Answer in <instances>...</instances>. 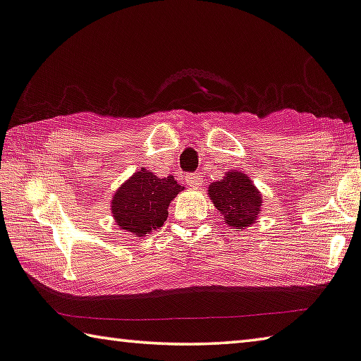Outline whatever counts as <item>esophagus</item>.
I'll list each match as a JSON object with an SVG mask.
<instances>
[{
  "label": "esophagus",
  "instance_id": "esophagus-1",
  "mask_svg": "<svg viewBox=\"0 0 361 361\" xmlns=\"http://www.w3.org/2000/svg\"><path fill=\"white\" fill-rule=\"evenodd\" d=\"M186 180H188V183H189V186H194V188H197V186L200 185V181H202V178H200L199 173L188 175Z\"/></svg>",
  "mask_w": 361,
  "mask_h": 361
}]
</instances>
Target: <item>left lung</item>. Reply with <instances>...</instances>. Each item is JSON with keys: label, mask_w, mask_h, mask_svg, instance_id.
Here are the masks:
<instances>
[{"label": "left lung", "mask_w": 361, "mask_h": 361, "mask_svg": "<svg viewBox=\"0 0 361 361\" xmlns=\"http://www.w3.org/2000/svg\"><path fill=\"white\" fill-rule=\"evenodd\" d=\"M209 195L216 210L231 228L245 229L259 215L261 195L252 180L242 172L226 173L221 181L212 183Z\"/></svg>", "instance_id": "1"}]
</instances>
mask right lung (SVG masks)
Returning <instances> with one entry per match:
<instances>
[{
	"instance_id": "add662e5",
	"label": "right lung",
	"mask_w": 361,
	"mask_h": 361,
	"mask_svg": "<svg viewBox=\"0 0 361 361\" xmlns=\"http://www.w3.org/2000/svg\"><path fill=\"white\" fill-rule=\"evenodd\" d=\"M181 186L172 175L157 178L142 169L114 194L111 210L116 223L126 232L142 237L161 228L169 215V205Z\"/></svg>"
}]
</instances>
